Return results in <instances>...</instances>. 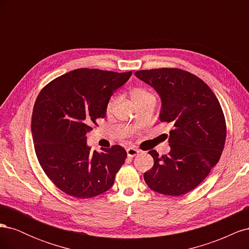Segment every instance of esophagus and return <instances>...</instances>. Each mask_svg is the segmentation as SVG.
<instances>
[{"mask_svg":"<svg viewBox=\"0 0 249 249\" xmlns=\"http://www.w3.org/2000/svg\"><path fill=\"white\" fill-rule=\"evenodd\" d=\"M139 153H140V150L137 149V148H135V147H129V148H126V154H127V156L131 157V158H133V157H135V156H137Z\"/></svg>","mask_w":249,"mask_h":249,"instance_id":"obj_1","label":"esophagus"}]
</instances>
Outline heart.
<instances>
[{"mask_svg":"<svg viewBox=\"0 0 249 249\" xmlns=\"http://www.w3.org/2000/svg\"><path fill=\"white\" fill-rule=\"evenodd\" d=\"M132 95H133V100L135 101V103L138 105V106L140 104L144 103V102H146L150 99H155V96L145 89L134 90ZM119 102H120V95L119 94H114V95H112L110 97V100L108 101L107 106H106V112H107L108 115H111V114H113V113H114Z\"/></svg>","mask_w":249,"mask_h":249,"instance_id":"b5f03b06","label":"heart"}]
</instances>
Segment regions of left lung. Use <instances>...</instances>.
Returning a JSON list of instances; mask_svg holds the SVG:
<instances>
[{"label":"left lung","mask_w":249,"mask_h":249,"mask_svg":"<svg viewBox=\"0 0 249 249\" xmlns=\"http://www.w3.org/2000/svg\"><path fill=\"white\" fill-rule=\"evenodd\" d=\"M153 86L162 99L160 120L170 124V153L154 158L144 173L150 189L179 196L196 188L219 161L227 138V124L220 103L205 82L179 69H155L135 72ZM167 136V135H166Z\"/></svg>","instance_id":"1"}]
</instances>
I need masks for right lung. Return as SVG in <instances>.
Segmentation results:
<instances>
[{
  "instance_id": "1",
  "label": "right lung",
  "mask_w": 249,
  "mask_h": 249,
  "mask_svg": "<svg viewBox=\"0 0 249 249\" xmlns=\"http://www.w3.org/2000/svg\"><path fill=\"white\" fill-rule=\"evenodd\" d=\"M132 71L78 69L44 86L32 113L34 149L42 170L59 190L76 198H91L108 191L125 161L120 145L91 152L86 135L106 116L115 90Z\"/></svg>"
}]
</instances>
